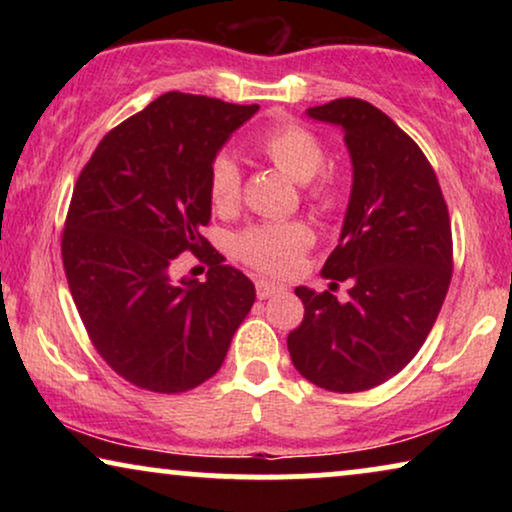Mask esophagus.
Listing matches in <instances>:
<instances>
[{"label":"esophagus","mask_w":512,"mask_h":512,"mask_svg":"<svg viewBox=\"0 0 512 512\" xmlns=\"http://www.w3.org/2000/svg\"><path fill=\"white\" fill-rule=\"evenodd\" d=\"M282 291H284L282 284L270 282V279H263V277L256 279V296L261 298V300L275 296V293H282Z\"/></svg>","instance_id":"34e87169"}]
</instances>
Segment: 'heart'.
<instances>
[{
  "label": "heart",
  "mask_w": 512,
  "mask_h": 512,
  "mask_svg": "<svg viewBox=\"0 0 512 512\" xmlns=\"http://www.w3.org/2000/svg\"><path fill=\"white\" fill-rule=\"evenodd\" d=\"M254 149L272 165L305 184V198L314 209L335 214L345 202L342 186L333 174L321 172L326 149L321 139L300 123H277L254 139ZM207 191L219 214H230L242 200V172L230 153L212 158L207 170ZM314 233L305 221H263L235 235L233 254L244 265L265 275H286L312 247Z\"/></svg>",
  "instance_id": "obj_1"
}]
</instances>
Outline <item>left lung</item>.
<instances>
[{
	"instance_id": "1",
	"label": "left lung",
	"mask_w": 512,
	"mask_h": 512,
	"mask_svg": "<svg viewBox=\"0 0 512 512\" xmlns=\"http://www.w3.org/2000/svg\"><path fill=\"white\" fill-rule=\"evenodd\" d=\"M307 114L345 130L354 184L321 270L331 291L298 286L305 317L286 342L305 380L356 394L401 373L436 324L452 279L450 214L431 163L384 111L340 97ZM340 281L347 301L332 293Z\"/></svg>"
}]
</instances>
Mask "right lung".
<instances>
[{"label": "right lung", "instance_id": "obj_1", "mask_svg": "<svg viewBox=\"0 0 512 512\" xmlns=\"http://www.w3.org/2000/svg\"><path fill=\"white\" fill-rule=\"evenodd\" d=\"M258 104L165 93L102 137L76 179L62 230V265L97 354L123 380L184 394L209 380L256 300L205 235L207 170ZM191 250L208 282L174 283Z\"/></svg>", "mask_w": 512, "mask_h": 512}]
</instances>
